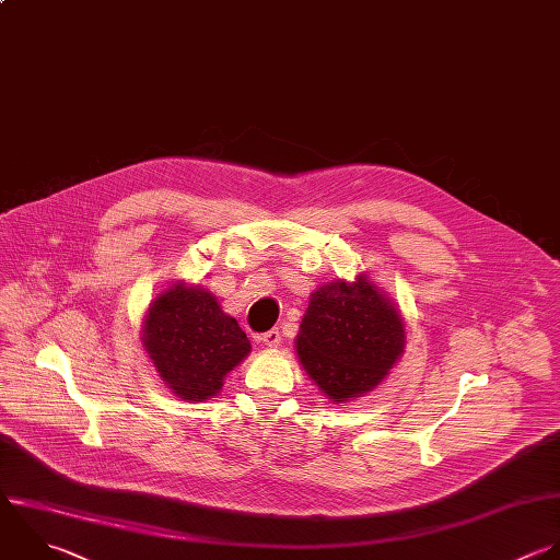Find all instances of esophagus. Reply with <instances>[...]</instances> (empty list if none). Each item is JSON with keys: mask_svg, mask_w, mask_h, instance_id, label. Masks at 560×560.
<instances>
[{"mask_svg": "<svg viewBox=\"0 0 560 560\" xmlns=\"http://www.w3.org/2000/svg\"><path fill=\"white\" fill-rule=\"evenodd\" d=\"M260 341H262L267 348H278V346L282 343V337H280L278 328H271V330H267V332L260 335Z\"/></svg>", "mask_w": 560, "mask_h": 560, "instance_id": "obj_1", "label": "esophagus"}]
</instances>
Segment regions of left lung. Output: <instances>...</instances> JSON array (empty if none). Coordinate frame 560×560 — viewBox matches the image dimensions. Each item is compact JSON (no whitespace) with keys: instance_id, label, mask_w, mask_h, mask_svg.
<instances>
[{"instance_id":"obj_1","label":"left lung","mask_w":560,"mask_h":560,"mask_svg":"<svg viewBox=\"0 0 560 560\" xmlns=\"http://www.w3.org/2000/svg\"><path fill=\"white\" fill-rule=\"evenodd\" d=\"M402 348L400 311L365 273L313 291L295 339L300 363L332 402L374 389Z\"/></svg>"}]
</instances>
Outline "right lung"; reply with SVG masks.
<instances>
[{
    "instance_id": "add662e5",
    "label": "right lung",
    "mask_w": 560,
    "mask_h": 560,
    "mask_svg": "<svg viewBox=\"0 0 560 560\" xmlns=\"http://www.w3.org/2000/svg\"><path fill=\"white\" fill-rule=\"evenodd\" d=\"M142 343L168 389L182 400L214 398L223 378L249 354L238 322L199 284L175 282L149 306Z\"/></svg>"
}]
</instances>
